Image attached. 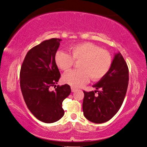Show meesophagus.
<instances>
[{
    "label": "esophagus",
    "instance_id": "esophagus-1",
    "mask_svg": "<svg viewBox=\"0 0 147 147\" xmlns=\"http://www.w3.org/2000/svg\"><path fill=\"white\" fill-rule=\"evenodd\" d=\"M76 90H77V89H76L75 88H74V87H71V92H75Z\"/></svg>",
    "mask_w": 147,
    "mask_h": 147
}]
</instances>
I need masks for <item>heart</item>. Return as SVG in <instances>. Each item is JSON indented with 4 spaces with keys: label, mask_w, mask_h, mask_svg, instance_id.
Segmentation results:
<instances>
[{
    "label": "heart",
    "mask_w": 147,
    "mask_h": 147,
    "mask_svg": "<svg viewBox=\"0 0 147 147\" xmlns=\"http://www.w3.org/2000/svg\"><path fill=\"white\" fill-rule=\"evenodd\" d=\"M70 54L59 50L56 52L55 61L62 71L71 69L74 61H80L78 68L65 74L63 80L72 87L80 88L89 81L90 78L94 81L104 78L110 71L112 57L108 51L90 42L78 43L69 47Z\"/></svg>",
    "instance_id": "1"
}]
</instances>
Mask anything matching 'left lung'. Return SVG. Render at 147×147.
Instances as JSON below:
<instances>
[{
  "label": "left lung",
  "instance_id": "8db88e82",
  "mask_svg": "<svg viewBox=\"0 0 147 147\" xmlns=\"http://www.w3.org/2000/svg\"><path fill=\"white\" fill-rule=\"evenodd\" d=\"M128 85V68L120 53H116L108 73L93 86L96 90L84 91V115L94 123L111 119L121 107Z\"/></svg>",
  "mask_w": 147,
  "mask_h": 147
}]
</instances>
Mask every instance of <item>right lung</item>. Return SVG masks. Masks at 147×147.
Here are the masks:
<instances>
[{
    "label": "right lung",
    "mask_w": 147,
    "mask_h": 147,
    "mask_svg": "<svg viewBox=\"0 0 147 147\" xmlns=\"http://www.w3.org/2000/svg\"><path fill=\"white\" fill-rule=\"evenodd\" d=\"M61 39L45 40L27 52L20 71V86L27 108L41 121L53 123L63 117L62 102L71 93L68 84L57 86L60 73L55 55ZM55 90L51 91V87Z\"/></svg>",
    "instance_id": "1"
}]
</instances>
